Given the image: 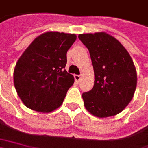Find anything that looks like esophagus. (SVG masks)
Here are the masks:
<instances>
[{"label":"esophagus","mask_w":148,"mask_h":148,"mask_svg":"<svg viewBox=\"0 0 148 148\" xmlns=\"http://www.w3.org/2000/svg\"><path fill=\"white\" fill-rule=\"evenodd\" d=\"M74 78H75V81H76V82H79V81H81V75H75V76H74Z\"/></svg>","instance_id":"esophagus-1"}]
</instances>
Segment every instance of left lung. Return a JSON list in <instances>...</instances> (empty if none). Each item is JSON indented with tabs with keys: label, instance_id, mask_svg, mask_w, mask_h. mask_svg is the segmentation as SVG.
Masks as SVG:
<instances>
[{
	"label": "left lung",
	"instance_id": "obj_1",
	"mask_svg": "<svg viewBox=\"0 0 148 148\" xmlns=\"http://www.w3.org/2000/svg\"><path fill=\"white\" fill-rule=\"evenodd\" d=\"M89 49L95 72L93 89L82 98L86 110L99 118L121 112L134 97L137 72L122 44L104 32L78 36Z\"/></svg>",
	"mask_w": 148,
	"mask_h": 148
}]
</instances>
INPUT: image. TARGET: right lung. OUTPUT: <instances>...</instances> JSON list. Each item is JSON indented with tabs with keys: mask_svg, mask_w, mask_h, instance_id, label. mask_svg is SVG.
Listing matches in <instances>:
<instances>
[{
	"mask_svg": "<svg viewBox=\"0 0 148 148\" xmlns=\"http://www.w3.org/2000/svg\"><path fill=\"white\" fill-rule=\"evenodd\" d=\"M76 35L46 32L36 37L18 58L14 84L27 108L49 113L62 104L74 76L64 69Z\"/></svg>",
	"mask_w": 148,
	"mask_h": 148,
	"instance_id": "add662e5",
	"label": "right lung"
}]
</instances>
